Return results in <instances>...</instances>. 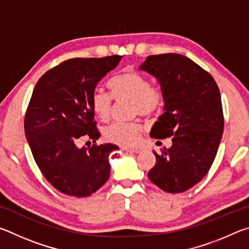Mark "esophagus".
Returning <instances> with one entry per match:
<instances>
[{"label":"esophagus","mask_w":249,"mask_h":249,"mask_svg":"<svg viewBox=\"0 0 249 249\" xmlns=\"http://www.w3.org/2000/svg\"><path fill=\"white\" fill-rule=\"evenodd\" d=\"M124 150L128 151V152H131V153H140V152L142 151L141 147H134V149H131V147H124Z\"/></svg>","instance_id":"1"}]
</instances>
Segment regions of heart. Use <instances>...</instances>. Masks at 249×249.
<instances>
[{"label":"heart","instance_id":"b5f03b06","mask_svg":"<svg viewBox=\"0 0 249 249\" xmlns=\"http://www.w3.org/2000/svg\"><path fill=\"white\" fill-rule=\"evenodd\" d=\"M111 96L102 89H96L90 98V107L100 121L106 122L111 115L112 98L117 102L131 100L132 116L151 117L158 112L164 103V91L159 85H152L150 78L134 71L113 76L108 83ZM143 132L139 122H115L104 130L108 142L124 146H134Z\"/></svg>","mask_w":249,"mask_h":249}]
</instances>
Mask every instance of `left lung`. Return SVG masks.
I'll list each match as a JSON object with an SVG mask.
<instances>
[{
    "mask_svg": "<svg viewBox=\"0 0 249 249\" xmlns=\"http://www.w3.org/2000/svg\"><path fill=\"white\" fill-rule=\"evenodd\" d=\"M140 69L158 78L164 91V112L150 136L173 142L154 152L147 176L166 193H184L207 175L219 149L224 128L220 89L206 70L178 53L149 55Z\"/></svg>",
    "mask_w": 249,
    "mask_h": 249,
    "instance_id": "left-lung-1",
    "label": "left lung"
}]
</instances>
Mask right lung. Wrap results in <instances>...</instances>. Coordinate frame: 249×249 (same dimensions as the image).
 Instances as JSON below:
<instances>
[{"label":"right lung","mask_w":249,"mask_h":249,"mask_svg":"<svg viewBox=\"0 0 249 249\" xmlns=\"http://www.w3.org/2000/svg\"><path fill=\"white\" fill-rule=\"evenodd\" d=\"M122 55L73 58L39 78L26 110L24 128L35 162L49 184L73 197H89L108 180L115 144L78 147L99 138L90 98L97 83Z\"/></svg>","instance_id":"1"}]
</instances>
